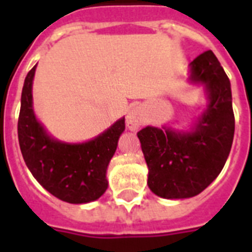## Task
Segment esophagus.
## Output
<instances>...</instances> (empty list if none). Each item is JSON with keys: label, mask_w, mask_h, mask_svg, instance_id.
Here are the masks:
<instances>
[{"label": "esophagus", "mask_w": 252, "mask_h": 252, "mask_svg": "<svg viewBox=\"0 0 252 252\" xmlns=\"http://www.w3.org/2000/svg\"><path fill=\"white\" fill-rule=\"evenodd\" d=\"M144 123V115H142L141 107H133L126 116V126L130 130L138 129Z\"/></svg>", "instance_id": "esophagus-1"}]
</instances>
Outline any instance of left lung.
<instances>
[{
  "instance_id": "left-lung-1",
  "label": "left lung",
  "mask_w": 252,
  "mask_h": 252,
  "mask_svg": "<svg viewBox=\"0 0 252 252\" xmlns=\"http://www.w3.org/2000/svg\"><path fill=\"white\" fill-rule=\"evenodd\" d=\"M191 81L207 86L209 104L193 132L146 126L137 132L149 167L148 186L165 199L199 195L219 176L234 137L230 81L212 51L191 63Z\"/></svg>"
}]
</instances>
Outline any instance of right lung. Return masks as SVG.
Listing matches in <instances>:
<instances>
[{"mask_svg":"<svg viewBox=\"0 0 252 252\" xmlns=\"http://www.w3.org/2000/svg\"><path fill=\"white\" fill-rule=\"evenodd\" d=\"M33 66L25 80L18 119V140L22 156L33 178L57 199L72 204L90 203L106 192L107 166L115 154L124 118L94 140L84 144H63L45 133L32 110Z\"/></svg>","mask_w":252,"mask_h":252,"instance_id":"obj_1","label":"right lung"}]
</instances>
